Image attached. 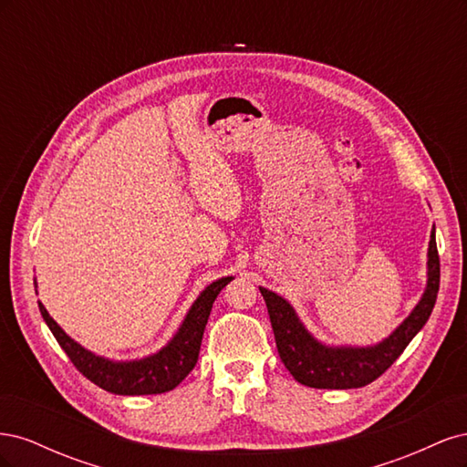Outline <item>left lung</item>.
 I'll return each mask as SVG.
<instances>
[{"label": "left lung", "instance_id": "obj_1", "mask_svg": "<svg viewBox=\"0 0 467 467\" xmlns=\"http://www.w3.org/2000/svg\"><path fill=\"white\" fill-rule=\"evenodd\" d=\"M441 285V261H438L434 228L427 253V286L420 300L384 341L368 347L327 345L307 331L294 306L276 292L259 286L268 317L275 331L280 360L296 381L317 389H352L368 386L400 358L413 337L425 327L436 302Z\"/></svg>", "mask_w": 467, "mask_h": 467}]
</instances>
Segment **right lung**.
<instances>
[{
  "instance_id": "add662e5",
  "label": "right lung",
  "mask_w": 467,
  "mask_h": 467,
  "mask_svg": "<svg viewBox=\"0 0 467 467\" xmlns=\"http://www.w3.org/2000/svg\"><path fill=\"white\" fill-rule=\"evenodd\" d=\"M234 276H222L208 285L199 298L192 302L185 319L181 321L175 335L169 338L167 345L153 355L134 360H112L99 357L95 352L81 347L74 341L58 323H56L47 307L38 302L42 319L47 321L48 329L56 341L64 348L76 368L91 379L95 386L117 395H151L165 393L177 388L189 376L199 360V350L202 343L204 327L208 323L212 304L218 298L222 288L232 282ZM36 288V280H35Z\"/></svg>"
}]
</instances>
